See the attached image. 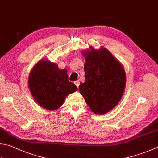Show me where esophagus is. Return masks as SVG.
I'll return each instance as SVG.
<instances>
[{
	"instance_id": "34e87169",
	"label": "esophagus",
	"mask_w": 158,
	"mask_h": 158,
	"mask_svg": "<svg viewBox=\"0 0 158 158\" xmlns=\"http://www.w3.org/2000/svg\"><path fill=\"white\" fill-rule=\"evenodd\" d=\"M74 84H75L76 85L77 87H79V85H80V81L79 80H76V81L74 82Z\"/></svg>"
}]
</instances>
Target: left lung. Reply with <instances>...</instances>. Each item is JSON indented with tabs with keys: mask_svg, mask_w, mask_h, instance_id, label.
I'll list each match as a JSON object with an SVG mask.
<instances>
[{
	"mask_svg": "<svg viewBox=\"0 0 158 158\" xmlns=\"http://www.w3.org/2000/svg\"><path fill=\"white\" fill-rule=\"evenodd\" d=\"M82 52L85 58V82L79 86L80 93L94 114H106L118 105L126 86L123 65L109 52L101 47Z\"/></svg>",
	"mask_w": 158,
	"mask_h": 158,
	"instance_id": "8db88e82",
	"label": "left lung"
}]
</instances>
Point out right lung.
<instances>
[{
	"mask_svg": "<svg viewBox=\"0 0 158 158\" xmlns=\"http://www.w3.org/2000/svg\"><path fill=\"white\" fill-rule=\"evenodd\" d=\"M66 69L47 60H40L33 67L28 78L32 96L43 108L53 111L61 106L65 98L78 90L69 82Z\"/></svg>",
	"mask_w": 158,
	"mask_h": 158,
	"instance_id": "1",
	"label": "right lung"
}]
</instances>
